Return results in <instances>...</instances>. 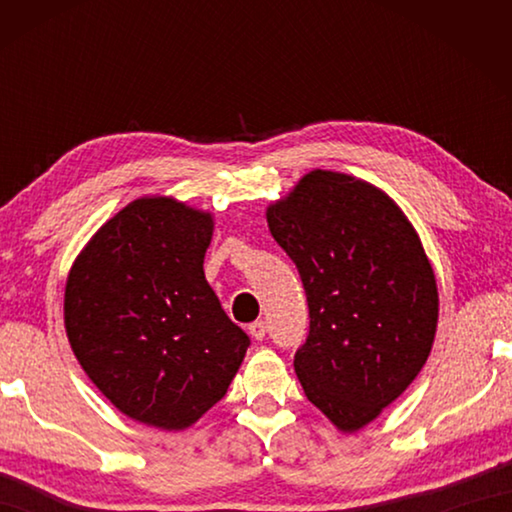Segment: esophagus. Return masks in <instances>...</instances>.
<instances>
[{"label": "esophagus", "mask_w": 512, "mask_h": 512, "mask_svg": "<svg viewBox=\"0 0 512 512\" xmlns=\"http://www.w3.org/2000/svg\"><path fill=\"white\" fill-rule=\"evenodd\" d=\"M248 332L255 341H262L266 336V323H264V320H255V323L248 325Z\"/></svg>", "instance_id": "34e87169"}]
</instances>
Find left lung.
I'll return each instance as SVG.
<instances>
[{
	"label": "left lung",
	"instance_id": "1",
	"mask_svg": "<svg viewBox=\"0 0 512 512\" xmlns=\"http://www.w3.org/2000/svg\"><path fill=\"white\" fill-rule=\"evenodd\" d=\"M296 264L309 334L293 366L307 400L357 431L397 400L427 361L438 289L400 207L377 187L316 169L266 212Z\"/></svg>",
	"mask_w": 512,
	"mask_h": 512
}]
</instances>
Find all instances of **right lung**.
I'll return each instance as SVG.
<instances>
[{
    "mask_svg": "<svg viewBox=\"0 0 512 512\" xmlns=\"http://www.w3.org/2000/svg\"><path fill=\"white\" fill-rule=\"evenodd\" d=\"M212 216L126 205L69 271L65 327L94 386L137 422L185 429L221 400L250 345L205 280Z\"/></svg>",
    "mask_w": 512,
    "mask_h": 512,
    "instance_id": "obj_1",
    "label": "right lung"
}]
</instances>
